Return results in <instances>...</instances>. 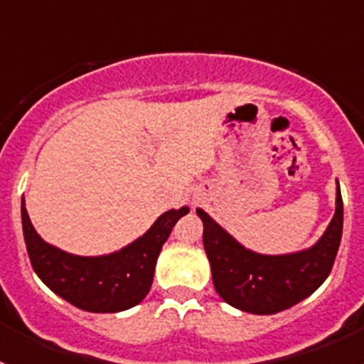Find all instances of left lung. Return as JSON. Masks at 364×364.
Here are the masks:
<instances>
[{
    "label": "left lung",
    "instance_id": "left-lung-1",
    "mask_svg": "<svg viewBox=\"0 0 364 364\" xmlns=\"http://www.w3.org/2000/svg\"><path fill=\"white\" fill-rule=\"evenodd\" d=\"M204 250L217 294L237 310L272 315L310 297L332 272L343 235V198L336 188V213L321 239L310 247L282 255H264L242 246L204 210Z\"/></svg>",
    "mask_w": 364,
    "mask_h": 364
}]
</instances>
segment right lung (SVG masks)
I'll list each match as a JSON object with an SVG mask.
<instances>
[{"label":"right lung","instance_id":"add662e5","mask_svg":"<svg viewBox=\"0 0 364 364\" xmlns=\"http://www.w3.org/2000/svg\"><path fill=\"white\" fill-rule=\"evenodd\" d=\"M188 205L169 210L136 240L107 255L83 257L63 252L40 237L25 200H21V224L28 259L47 288L80 310L92 314H117L142 302L153 284L154 266L164 242Z\"/></svg>","mask_w":364,"mask_h":364}]
</instances>
